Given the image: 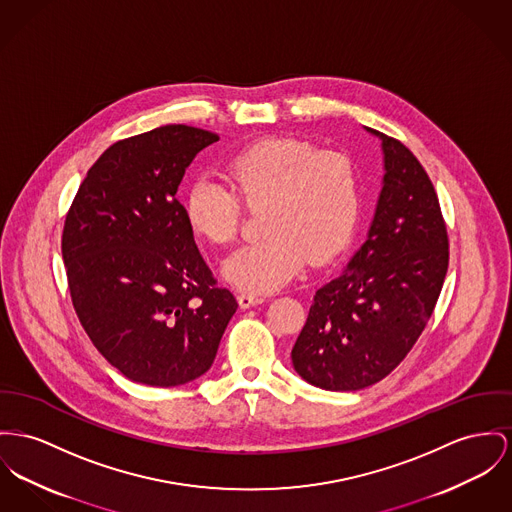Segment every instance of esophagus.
Here are the masks:
<instances>
[{
	"label": "esophagus",
	"instance_id": "obj_1",
	"mask_svg": "<svg viewBox=\"0 0 512 512\" xmlns=\"http://www.w3.org/2000/svg\"><path fill=\"white\" fill-rule=\"evenodd\" d=\"M237 299H239L240 308L256 307V305L264 303V297H260V295H252V293H244V291L237 295Z\"/></svg>",
	"mask_w": 512,
	"mask_h": 512
}]
</instances>
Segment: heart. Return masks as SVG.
I'll use <instances>...</instances> for the list:
<instances>
[{"label": "heart", "mask_w": 512, "mask_h": 512, "mask_svg": "<svg viewBox=\"0 0 512 512\" xmlns=\"http://www.w3.org/2000/svg\"><path fill=\"white\" fill-rule=\"evenodd\" d=\"M229 184L200 176L186 196V219L196 235L227 246L239 235L242 204L262 209L264 239L235 252L223 275L246 293L287 285L305 262L334 260L353 237L361 182L351 157L320 151L297 139L256 143L229 163Z\"/></svg>", "instance_id": "1"}]
</instances>
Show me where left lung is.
Returning a JSON list of instances; mask_svg holds the SVG:
<instances>
[{"instance_id":"1","label":"left lung","mask_w":512,"mask_h":512,"mask_svg":"<svg viewBox=\"0 0 512 512\" xmlns=\"http://www.w3.org/2000/svg\"><path fill=\"white\" fill-rule=\"evenodd\" d=\"M384 176L367 240L322 285L291 361L308 384L363 390L390 375L429 322L448 270L439 198L404 143L373 128Z\"/></svg>"}]
</instances>
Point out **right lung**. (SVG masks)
<instances>
[{"instance_id": "right-lung-1", "label": "right lung", "mask_w": 512, "mask_h": 512, "mask_svg": "<svg viewBox=\"0 0 512 512\" xmlns=\"http://www.w3.org/2000/svg\"><path fill=\"white\" fill-rule=\"evenodd\" d=\"M217 134L171 124L110 145L69 207L62 254L73 308L122 375L178 386L209 371L237 299L205 266L182 176Z\"/></svg>"}]
</instances>
